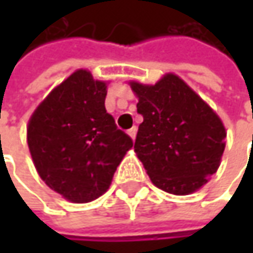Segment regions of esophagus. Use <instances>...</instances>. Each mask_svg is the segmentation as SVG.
Returning a JSON list of instances; mask_svg holds the SVG:
<instances>
[{"label":"esophagus","mask_w":253,"mask_h":253,"mask_svg":"<svg viewBox=\"0 0 253 253\" xmlns=\"http://www.w3.org/2000/svg\"><path fill=\"white\" fill-rule=\"evenodd\" d=\"M136 131H138L136 126H132L131 129H128V135L131 136L132 141H135V138H136Z\"/></svg>","instance_id":"34e87169"}]
</instances>
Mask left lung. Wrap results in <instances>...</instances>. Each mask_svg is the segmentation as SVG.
I'll return each instance as SVG.
<instances>
[{
  "label": "left lung",
  "instance_id": "1",
  "mask_svg": "<svg viewBox=\"0 0 253 253\" xmlns=\"http://www.w3.org/2000/svg\"><path fill=\"white\" fill-rule=\"evenodd\" d=\"M143 117L135 146L152 183L166 193L186 196L209 181L225 149L219 117L176 74L153 85L131 82Z\"/></svg>",
  "mask_w": 253,
  "mask_h": 253
}]
</instances>
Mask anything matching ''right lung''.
Wrapping results in <instances>:
<instances>
[{
    "label": "right lung",
    "mask_w": 253,
    "mask_h": 253,
    "mask_svg": "<svg viewBox=\"0 0 253 253\" xmlns=\"http://www.w3.org/2000/svg\"><path fill=\"white\" fill-rule=\"evenodd\" d=\"M107 84L77 70L32 114L28 146L41 179L73 203L102 196L133 145L105 110Z\"/></svg>",
    "instance_id": "right-lung-1"
}]
</instances>
